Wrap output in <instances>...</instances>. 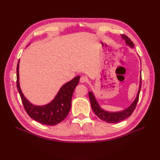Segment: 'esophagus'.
Here are the masks:
<instances>
[{"label": "esophagus", "mask_w": 160, "mask_h": 160, "mask_svg": "<svg viewBox=\"0 0 160 160\" xmlns=\"http://www.w3.org/2000/svg\"><path fill=\"white\" fill-rule=\"evenodd\" d=\"M87 77H85V76H81V78H80V82L81 83H85V82H86L87 81Z\"/></svg>", "instance_id": "34e87169"}]
</instances>
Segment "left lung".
I'll list each match as a JSON object with an SVG mask.
<instances>
[{
	"label": "left lung",
	"instance_id": "8db88e82",
	"mask_svg": "<svg viewBox=\"0 0 160 160\" xmlns=\"http://www.w3.org/2000/svg\"><path fill=\"white\" fill-rule=\"evenodd\" d=\"M122 36L123 40L125 41L126 45L129 46L130 47L133 48L134 44L133 42L131 41L129 38H128L126 35H121ZM141 87H142V76H140V79H139V87L138 92L137 93V96L135 98V100L133 101V103L130 105L129 107H128L127 109L124 110L117 111V112H111V111H105L103 109L100 107L99 105L98 101L96 100L94 94L92 93L91 91L89 92V100L91 102V108L94 111V113L97 115L98 117L101 119V120L104 121L108 123H118L119 122H122V121L127 119L129 118V116L132 114L133 111H134L135 107H136L138 101L139 99V95L140 93V90H141Z\"/></svg>",
	"mask_w": 160,
	"mask_h": 160
}]
</instances>
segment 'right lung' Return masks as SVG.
I'll list each match as a JSON object with an SVG mask.
<instances>
[{
    "label": "right lung",
    "mask_w": 160,
    "mask_h": 160,
    "mask_svg": "<svg viewBox=\"0 0 160 160\" xmlns=\"http://www.w3.org/2000/svg\"><path fill=\"white\" fill-rule=\"evenodd\" d=\"M19 62L17 67V87L25 111L30 117L38 123L47 125H55L63 121L68 115L71 107L72 93L79 82L80 76L62 85L55 98L44 105H35L28 101L20 88L19 83Z\"/></svg>",
    "instance_id": "1"
}]
</instances>
